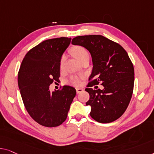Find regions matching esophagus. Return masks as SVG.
I'll return each instance as SVG.
<instances>
[{
  "mask_svg": "<svg viewBox=\"0 0 154 154\" xmlns=\"http://www.w3.org/2000/svg\"><path fill=\"white\" fill-rule=\"evenodd\" d=\"M76 91H77V93H82V92L84 91V89L83 88H76Z\"/></svg>",
  "mask_w": 154,
  "mask_h": 154,
  "instance_id": "34e87169",
  "label": "esophagus"
}]
</instances>
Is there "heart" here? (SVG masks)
<instances>
[{
	"instance_id": "b5f03b06",
	"label": "heart",
	"mask_w": 154,
	"mask_h": 154,
	"mask_svg": "<svg viewBox=\"0 0 154 154\" xmlns=\"http://www.w3.org/2000/svg\"><path fill=\"white\" fill-rule=\"evenodd\" d=\"M72 53L74 55V57L76 58L78 61L82 62V61L86 58L89 57L88 52L87 51L86 48H84L82 46H75L72 48ZM66 59L65 55H62L60 59V63H59V66L60 68H62ZM69 82L72 85L75 86H79L81 84V79L79 77L77 76H72L70 78Z\"/></svg>"
}]
</instances>
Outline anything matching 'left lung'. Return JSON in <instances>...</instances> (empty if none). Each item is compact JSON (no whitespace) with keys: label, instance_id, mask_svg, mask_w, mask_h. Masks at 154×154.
<instances>
[{"label":"left lung","instance_id":"obj_1","mask_svg":"<svg viewBox=\"0 0 154 154\" xmlns=\"http://www.w3.org/2000/svg\"><path fill=\"white\" fill-rule=\"evenodd\" d=\"M72 44L85 48L92 57L91 82L85 89L90 95L86 104L91 108V118L100 123L116 120L127 109L134 90V68L127 52L102 35L77 36ZM99 83L102 90L89 88Z\"/></svg>","mask_w":154,"mask_h":154}]
</instances>
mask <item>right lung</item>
Wrapping results in <instances>:
<instances>
[{
  "mask_svg": "<svg viewBox=\"0 0 154 154\" xmlns=\"http://www.w3.org/2000/svg\"><path fill=\"white\" fill-rule=\"evenodd\" d=\"M71 38L45 40L27 52L18 74V84L25 107L34 120L47 127H54L66 120L75 88L64 86L60 91H50V85L60 75L61 57Z\"/></svg>",
  "mask_w": 154,
  "mask_h": 154,
  "instance_id": "add662e5",
  "label": "right lung"
}]
</instances>
